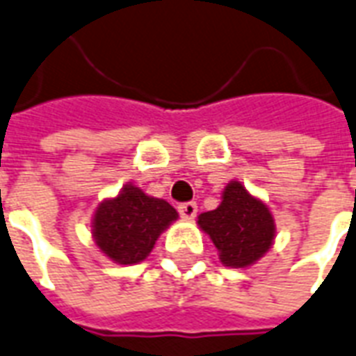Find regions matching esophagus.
I'll return each mask as SVG.
<instances>
[{
    "label": "esophagus",
    "mask_w": 356,
    "mask_h": 356,
    "mask_svg": "<svg viewBox=\"0 0 356 356\" xmlns=\"http://www.w3.org/2000/svg\"><path fill=\"white\" fill-rule=\"evenodd\" d=\"M178 211H180V216L184 219H193V217L197 216V204L195 202H184L178 206Z\"/></svg>",
    "instance_id": "1"
}]
</instances>
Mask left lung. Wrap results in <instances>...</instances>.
<instances>
[{
  "label": "left lung",
  "mask_w": 356,
  "mask_h": 356,
  "mask_svg": "<svg viewBox=\"0 0 356 356\" xmlns=\"http://www.w3.org/2000/svg\"><path fill=\"white\" fill-rule=\"evenodd\" d=\"M198 227L208 234L227 267H249L271 249L275 219L260 198L241 181L232 180L222 191V202L198 216Z\"/></svg>",
  "instance_id": "8db88e82"
}]
</instances>
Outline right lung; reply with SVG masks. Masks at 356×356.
<instances>
[{"label":"right lung","instance_id":"obj_1","mask_svg":"<svg viewBox=\"0 0 356 356\" xmlns=\"http://www.w3.org/2000/svg\"><path fill=\"white\" fill-rule=\"evenodd\" d=\"M178 219L163 198L148 197L139 187H122L115 198L98 204L92 217V238L98 249L120 266L139 264L152 252L159 234Z\"/></svg>","mask_w":356,"mask_h":356}]
</instances>
